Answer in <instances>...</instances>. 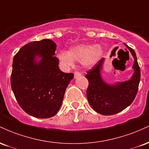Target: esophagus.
I'll return each mask as SVG.
<instances>
[{
	"mask_svg": "<svg viewBox=\"0 0 149 149\" xmlns=\"http://www.w3.org/2000/svg\"><path fill=\"white\" fill-rule=\"evenodd\" d=\"M81 73L79 72V71H75L74 72V78H78V77L81 76Z\"/></svg>",
	"mask_w": 149,
	"mask_h": 149,
	"instance_id": "1",
	"label": "esophagus"
}]
</instances>
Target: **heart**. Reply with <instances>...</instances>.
<instances>
[{
    "instance_id": "b5f03b06",
    "label": "heart",
    "mask_w": 149,
    "mask_h": 149,
    "mask_svg": "<svg viewBox=\"0 0 149 149\" xmlns=\"http://www.w3.org/2000/svg\"><path fill=\"white\" fill-rule=\"evenodd\" d=\"M102 49L99 45H81L73 47L69 52H60L58 54L59 60L67 65H72L73 61H82L86 66H91L99 60Z\"/></svg>"
}]
</instances>
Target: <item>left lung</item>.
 I'll list each match as a JSON object with an SVG mask.
<instances>
[{
	"mask_svg": "<svg viewBox=\"0 0 149 149\" xmlns=\"http://www.w3.org/2000/svg\"><path fill=\"white\" fill-rule=\"evenodd\" d=\"M125 45L134 59L133 65L134 73L130 80L113 86L104 83L100 76L104 58H102L92 69L87 71L85 75L89 82L86 92L89 104L95 111L102 115H113L122 111L132 103L138 92L141 77L140 68L134 49L126 44Z\"/></svg>",
	"mask_w": 149,
	"mask_h": 149,
	"instance_id": "obj_1",
	"label": "left lung"
}]
</instances>
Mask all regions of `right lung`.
<instances>
[{
  "instance_id": "obj_1",
  "label": "right lung",
  "mask_w": 149,
  "mask_h": 149,
  "mask_svg": "<svg viewBox=\"0 0 149 149\" xmlns=\"http://www.w3.org/2000/svg\"><path fill=\"white\" fill-rule=\"evenodd\" d=\"M49 39L24 45L13 58L11 87L19 105L29 115L48 118L57 113L73 73H64ZM42 57L38 63L36 56Z\"/></svg>"
}]
</instances>
